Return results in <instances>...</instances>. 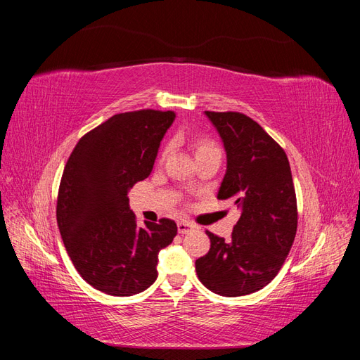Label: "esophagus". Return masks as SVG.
Listing matches in <instances>:
<instances>
[{"label":"esophagus","instance_id":"obj_1","mask_svg":"<svg viewBox=\"0 0 360 360\" xmlns=\"http://www.w3.org/2000/svg\"><path fill=\"white\" fill-rule=\"evenodd\" d=\"M193 228H195V225L191 224V222H188V221H180V222L177 224V230H179L180 234H188L189 231L193 230Z\"/></svg>","mask_w":360,"mask_h":360}]
</instances>
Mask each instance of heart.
I'll use <instances>...</instances> for the list:
<instances>
[{
    "mask_svg": "<svg viewBox=\"0 0 360 360\" xmlns=\"http://www.w3.org/2000/svg\"><path fill=\"white\" fill-rule=\"evenodd\" d=\"M192 146H193V151H195V158L212 153V151H219V148H217V146L213 143L212 139L204 138V136L195 138ZM169 151H171V146H167L162 151V158H167L169 155Z\"/></svg>",
    "mask_w": 360,
    "mask_h": 360,
    "instance_id": "b5f03b06",
    "label": "heart"
}]
</instances>
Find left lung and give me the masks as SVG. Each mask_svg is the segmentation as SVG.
<instances>
[{
  "label": "left lung",
  "instance_id": "1",
  "mask_svg": "<svg viewBox=\"0 0 360 360\" xmlns=\"http://www.w3.org/2000/svg\"><path fill=\"white\" fill-rule=\"evenodd\" d=\"M205 117L219 134L226 171L217 198L240 209L230 240L207 231L210 250L195 261L198 279L225 297L246 296L274 279L292 246L297 202L285 151L252 118L240 112Z\"/></svg>",
  "mask_w": 360,
  "mask_h": 360
}]
</instances>
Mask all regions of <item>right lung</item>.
I'll use <instances>...</instances> for the list:
<instances>
[{"mask_svg": "<svg viewBox=\"0 0 360 360\" xmlns=\"http://www.w3.org/2000/svg\"><path fill=\"white\" fill-rule=\"evenodd\" d=\"M176 112H123L84 135L64 168L57 222L68 254L91 287L134 296L158 278L159 250L172 243L171 219L139 226L127 193L153 169Z\"/></svg>", "mask_w": 360, "mask_h": 360, "instance_id": "add662e5", "label": "right lung"}]
</instances>
